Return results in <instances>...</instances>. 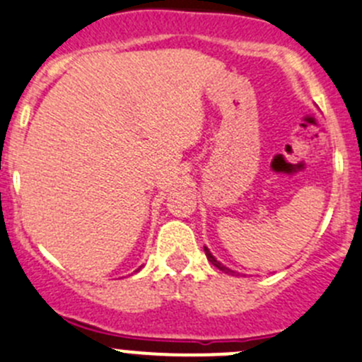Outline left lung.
<instances>
[{
  "mask_svg": "<svg viewBox=\"0 0 362 362\" xmlns=\"http://www.w3.org/2000/svg\"><path fill=\"white\" fill-rule=\"evenodd\" d=\"M204 252H206V257H208V261H209V263L213 264V267H216V268H218V270L226 272V274H230V275H233V274H236L235 270H230V268H227L226 264H223V263H220V261L216 259L215 256H213V254H211V250H209L208 247H204Z\"/></svg>",
  "mask_w": 362,
  "mask_h": 362,
  "instance_id": "left-lung-1",
  "label": "left lung"
}]
</instances>
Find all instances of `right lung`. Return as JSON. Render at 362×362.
<instances>
[{
  "instance_id": "1",
  "label": "right lung",
  "mask_w": 362,
  "mask_h": 362,
  "mask_svg": "<svg viewBox=\"0 0 362 362\" xmlns=\"http://www.w3.org/2000/svg\"><path fill=\"white\" fill-rule=\"evenodd\" d=\"M140 268H142V267H140ZM140 268H139V270H140ZM139 270H136V272H139Z\"/></svg>"
}]
</instances>
